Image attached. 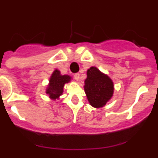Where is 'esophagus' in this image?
Listing matches in <instances>:
<instances>
[{
  "label": "esophagus",
  "instance_id": "obj_1",
  "mask_svg": "<svg viewBox=\"0 0 158 158\" xmlns=\"http://www.w3.org/2000/svg\"><path fill=\"white\" fill-rule=\"evenodd\" d=\"M74 78L76 81H79V79H80V74L79 73H75Z\"/></svg>",
  "mask_w": 158,
  "mask_h": 158
}]
</instances>
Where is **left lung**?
Segmentation results:
<instances>
[{
  "label": "left lung",
  "instance_id": "1",
  "mask_svg": "<svg viewBox=\"0 0 158 158\" xmlns=\"http://www.w3.org/2000/svg\"><path fill=\"white\" fill-rule=\"evenodd\" d=\"M84 89L89 104L95 108H100L111 100L115 88L111 77L96 66H91L87 70Z\"/></svg>",
  "mask_w": 158,
  "mask_h": 158
}]
</instances>
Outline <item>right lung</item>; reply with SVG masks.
I'll use <instances>...</instances> for the list:
<instances>
[{
	"instance_id": "add662e5",
	"label": "right lung",
	"mask_w": 158,
	"mask_h": 158,
	"mask_svg": "<svg viewBox=\"0 0 158 158\" xmlns=\"http://www.w3.org/2000/svg\"><path fill=\"white\" fill-rule=\"evenodd\" d=\"M72 80V77L69 75H62L58 69H54L50 77L49 83L47 85L46 93L51 100H59L60 96L63 93L64 85Z\"/></svg>"
}]
</instances>
